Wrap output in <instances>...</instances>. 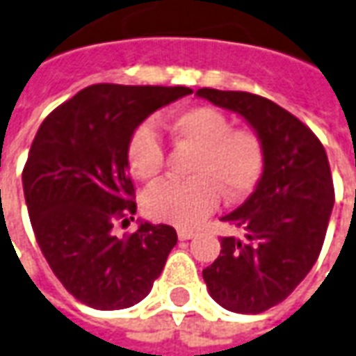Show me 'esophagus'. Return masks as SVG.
<instances>
[{"label":"esophagus","mask_w":356,"mask_h":356,"mask_svg":"<svg viewBox=\"0 0 356 356\" xmlns=\"http://www.w3.org/2000/svg\"><path fill=\"white\" fill-rule=\"evenodd\" d=\"M177 236H179V239H191V238H195V232H193V229H187V228H179Z\"/></svg>","instance_id":"1"}]
</instances>
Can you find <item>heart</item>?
I'll return each instance as SVG.
<instances>
[{"label":"heart","instance_id":"heart-1","mask_svg":"<svg viewBox=\"0 0 356 356\" xmlns=\"http://www.w3.org/2000/svg\"><path fill=\"white\" fill-rule=\"evenodd\" d=\"M173 136L195 149L191 181H159L144 193V209L154 220L195 226L224 197L241 198L263 171V144L249 128H229L224 113L191 107L169 120ZM128 165L140 179H154L163 168V146L152 124H140L127 147Z\"/></svg>","mask_w":356,"mask_h":356}]
</instances>
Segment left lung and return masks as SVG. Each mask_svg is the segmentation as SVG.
<instances>
[{
	"instance_id": "8db88e82",
	"label": "left lung",
	"mask_w": 356,
	"mask_h": 356,
	"mask_svg": "<svg viewBox=\"0 0 356 356\" xmlns=\"http://www.w3.org/2000/svg\"><path fill=\"white\" fill-rule=\"evenodd\" d=\"M197 95L245 118L263 144L257 187L222 218L245 239L222 238L218 259L202 270L222 308L261 314L286 298L318 261L335 200L327 154L310 128L265 97L209 87Z\"/></svg>"
}]
</instances>
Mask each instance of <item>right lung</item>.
Returning a JSON list of instances; mask_svg holds the SVG:
<instances>
[{
  "label": "right lung",
  "mask_w": 356,
  "mask_h": 356,
  "mask_svg": "<svg viewBox=\"0 0 356 356\" xmlns=\"http://www.w3.org/2000/svg\"><path fill=\"white\" fill-rule=\"evenodd\" d=\"M191 93V87L89 86L54 108L33 140L23 191L38 248L64 289L95 310L146 298L177 243L168 224L142 220L124 238L113 228L136 214L127 158L132 132Z\"/></svg>",
  "instance_id": "right-lung-1"
}]
</instances>
